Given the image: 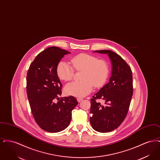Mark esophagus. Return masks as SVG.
<instances>
[{
    "label": "esophagus",
    "instance_id": "esophagus-1",
    "mask_svg": "<svg viewBox=\"0 0 160 160\" xmlns=\"http://www.w3.org/2000/svg\"><path fill=\"white\" fill-rule=\"evenodd\" d=\"M77 99L78 102H80V101H81L82 100H83V98H77Z\"/></svg>",
    "mask_w": 160,
    "mask_h": 160
}]
</instances>
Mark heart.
Masks as SVG:
<instances>
[{"instance_id": "1", "label": "heart", "mask_w": 160, "mask_h": 160, "mask_svg": "<svg viewBox=\"0 0 160 160\" xmlns=\"http://www.w3.org/2000/svg\"><path fill=\"white\" fill-rule=\"evenodd\" d=\"M70 66L61 62L57 67V74L61 80L69 82L72 80L74 71L83 70L81 82H72L65 88V92L78 97H83L90 93L93 85L99 87L106 80L108 70L106 65L91 55L81 54L73 57L69 61Z\"/></svg>"}]
</instances>
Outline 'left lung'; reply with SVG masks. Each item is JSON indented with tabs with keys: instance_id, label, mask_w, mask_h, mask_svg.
I'll use <instances>...</instances> for the list:
<instances>
[{
	"instance_id": "obj_1",
	"label": "left lung",
	"mask_w": 160,
	"mask_h": 160,
	"mask_svg": "<svg viewBox=\"0 0 160 160\" xmlns=\"http://www.w3.org/2000/svg\"><path fill=\"white\" fill-rule=\"evenodd\" d=\"M93 52L108 55L112 64L108 82L91 99L92 127L99 132H108L117 128L128 113L133 92L132 74L129 65L118 54L108 50ZM97 99H103L105 104Z\"/></svg>"
}]
</instances>
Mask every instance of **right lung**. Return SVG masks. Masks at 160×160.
<instances>
[{
    "label": "right lung",
    "instance_id": "obj_1",
    "mask_svg": "<svg viewBox=\"0 0 160 160\" xmlns=\"http://www.w3.org/2000/svg\"><path fill=\"white\" fill-rule=\"evenodd\" d=\"M69 52L50 47L38 54L31 63L26 77V90L31 111L41 129L58 132L67 128L72 110L78 104L75 97H61L62 87L57 67Z\"/></svg>",
    "mask_w": 160,
    "mask_h": 160
}]
</instances>
